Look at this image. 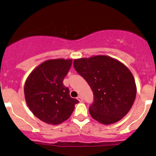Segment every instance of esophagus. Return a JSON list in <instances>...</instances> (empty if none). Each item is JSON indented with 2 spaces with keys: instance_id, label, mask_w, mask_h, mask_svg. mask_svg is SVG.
Returning a JSON list of instances; mask_svg holds the SVG:
<instances>
[{
  "instance_id": "obj_1",
  "label": "esophagus",
  "mask_w": 156,
  "mask_h": 156,
  "mask_svg": "<svg viewBox=\"0 0 156 156\" xmlns=\"http://www.w3.org/2000/svg\"><path fill=\"white\" fill-rule=\"evenodd\" d=\"M77 100L80 101V102H83V99H82V98L81 96H79L78 98H77Z\"/></svg>"
}]
</instances>
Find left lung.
Masks as SVG:
<instances>
[{
  "label": "left lung",
  "mask_w": 156,
  "mask_h": 156,
  "mask_svg": "<svg viewBox=\"0 0 156 156\" xmlns=\"http://www.w3.org/2000/svg\"><path fill=\"white\" fill-rule=\"evenodd\" d=\"M75 70L87 81L94 94L89 111L104 125L120 120L130 110L136 97V85L126 66L108 56H94L74 61Z\"/></svg>",
  "instance_id": "obj_1"
}]
</instances>
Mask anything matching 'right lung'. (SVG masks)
Wrapping results in <instances>:
<instances>
[{
	"label": "right lung",
	"mask_w": 156,
	"mask_h": 156,
	"mask_svg": "<svg viewBox=\"0 0 156 156\" xmlns=\"http://www.w3.org/2000/svg\"><path fill=\"white\" fill-rule=\"evenodd\" d=\"M72 59H50L30 74L24 86L26 102L36 118L51 125L67 120L79 102L69 95L63 80L72 66Z\"/></svg>",
	"instance_id": "right-lung-1"
}]
</instances>
